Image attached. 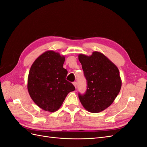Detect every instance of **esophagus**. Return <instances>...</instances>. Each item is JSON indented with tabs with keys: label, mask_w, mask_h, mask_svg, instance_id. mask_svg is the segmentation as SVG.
Segmentation results:
<instances>
[{
	"label": "esophagus",
	"mask_w": 147,
	"mask_h": 147,
	"mask_svg": "<svg viewBox=\"0 0 147 147\" xmlns=\"http://www.w3.org/2000/svg\"><path fill=\"white\" fill-rule=\"evenodd\" d=\"M73 84L74 85L75 88H77V83L75 82H74V83H73Z\"/></svg>",
	"instance_id": "34e87169"
}]
</instances>
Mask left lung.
I'll use <instances>...</instances> for the list:
<instances>
[{"instance_id": "8db88e82", "label": "left lung", "mask_w": 147, "mask_h": 147, "mask_svg": "<svg viewBox=\"0 0 147 147\" xmlns=\"http://www.w3.org/2000/svg\"><path fill=\"white\" fill-rule=\"evenodd\" d=\"M87 80L84 94H78L83 107L91 113L104 110L115 100L121 88V80L117 65L99 51L91 56L78 55Z\"/></svg>"}]
</instances>
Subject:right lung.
Wrapping results in <instances>:
<instances>
[{
  "instance_id": "obj_1",
  "label": "right lung",
  "mask_w": 147,
  "mask_h": 147,
  "mask_svg": "<svg viewBox=\"0 0 147 147\" xmlns=\"http://www.w3.org/2000/svg\"><path fill=\"white\" fill-rule=\"evenodd\" d=\"M65 56L49 50L35 60L29 70L28 90L31 99L40 108L55 112L69 93L75 88L65 80L67 70L63 67Z\"/></svg>"
}]
</instances>
